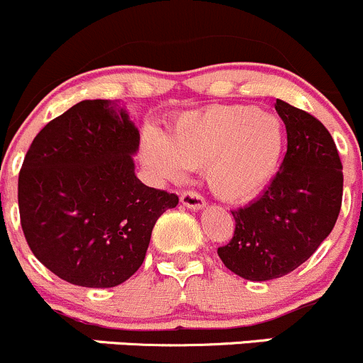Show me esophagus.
<instances>
[{
    "mask_svg": "<svg viewBox=\"0 0 363 363\" xmlns=\"http://www.w3.org/2000/svg\"><path fill=\"white\" fill-rule=\"evenodd\" d=\"M181 203L184 205V207L193 208V211H200V208L205 207L203 196L200 195V193H195V191H184V193H182Z\"/></svg>",
    "mask_w": 363,
    "mask_h": 363,
    "instance_id": "obj_1",
    "label": "esophagus"
}]
</instances>
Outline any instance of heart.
Masks as SVG:
<instances>
[{
  "instance_id": "b5f03b06",
  "label": "heart",
  "mask_w": 363,
  "mask_h": 363,
  "mask_svg": "<svg viewBox=\"0 0 363 363\" xmlns=\"http://www.w3.org/2000/svg\"><path fill=\"white\" fill-rule=\"evenodd\" d=\"M286 131L279 117L252 105L186 112L163 135L149 130L140 160L155 181L175 182L203 168L211 191L226 203L262 195L279 170Z\"/></svg>"
}]
</instances>
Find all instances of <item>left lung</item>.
<instances>
[{"label":"left lung","instance_id":"8db88e82","mask_svg":"<svg viewBox=\"0 0 363 363\" xmlns=\"http://www.w3.org/2000/svg\"><path fill=\"white\" fill-rule=\"evenodd\" d=\"M276 111L288 149L269 188L232 211L235 232L218 255L226 269L250 281L283 277L330 235L342 203V163L327 128L283 100Z\"/></svg>","mask_w":363,"mask_h":363}]
</instances>
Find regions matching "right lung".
<instances>
[{"label":"right lung","instance_id":"add662e5","mask_svg":"<svg viewBox=\"0 0 363 363\" xmlns=\"http://www.w3.org/2000/svg\"><path fill=\"white\" fill-rule=\"evenodd\" d=\"M140 133L108 100H84L42 128L19 174L21 226L33 255L63 281L112 288L145 258L175 193L149 188L131 156Z\"/></svg>","mask_w":363,"mask_h":363}]
</instances>
